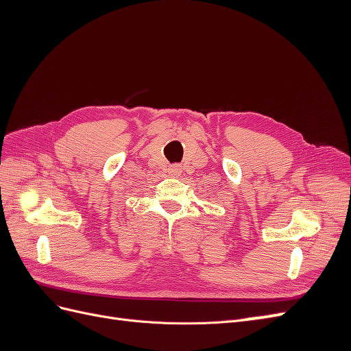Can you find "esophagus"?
I'll list each match as a JSON object with an SVG mask.
<instances>
[{"label": "esophagus", "mask_w": 351, "mask_h": 351, "mask_svg": "<svg viewBox=\"0 0 351 351\" xmlns=\"http://www.w3.org/2000/svg\"><path fill=\"white\" fill-rule=\"evenodd\" d=\"M168 173L171 176H180L182 174V168H180L178 165H171L168 168Z\"/></svg>", "instance_id": "obj_1"}]
</instances>
